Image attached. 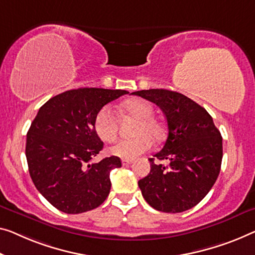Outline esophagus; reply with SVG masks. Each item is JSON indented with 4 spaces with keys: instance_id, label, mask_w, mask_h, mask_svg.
<instances>
[{
    "instance_id": "obj_1",
    "label": "esophagus",
    "mask_w": 255,
    "mask_h": 255,
    "mask_svg": "<svg viewBox=\"0 0 255 255\" xmlns=\"http://www.w3.org/2000/svg\"><path fill=\"white\" fill-rule=\"evenodd\" d=\"M131 162H132L131 159H123V160H121V164H123V166H128V165H130Z\"/></svg>"
}]
</instances>
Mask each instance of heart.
<instances>
[{
  "mask_svg": "<svg viewBox=\"0 0 255 255\" xmlns=\"http://www.w3.org/2000/svg\"><path fill=\"white\" fill-rule=\"evenodd\" d=\"M121 108L129 116L137 119L131 138L120 139L109 149L110 154L124 159H134L152 146V138L161 140L166 135V128L160 120L153 116L154 110L149 102L142 98L126 101ZM95 131L104 142H112L117 137L118 124L111 106L105 105L97 112L94 120Z\"/></svg>",
  "mask_w": 255,
  "mask_h": 255,
  "instance_id": "obj_1",
  "label": "heart"
}]
</instances>
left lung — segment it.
<instances>
[{"label":"left lung","instance_id":"8db88e82","mask_svg":"<svg viewBox=\"0 0 255 255\" xmlns=\"http://www.w3.org/2000/svg\"><path fill=\"white\" fill-rule=\"evenodd\" d=\"M158 105L167 120L164 147L154 154L168 165L155 164L138 187L154 210L181 213L196 206L210 192L222 162V136L203 106L180 93L149 89L131 93Z\"/></svg>","mask_w":255,"mask_h":255}]
</instances>
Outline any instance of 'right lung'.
Segmentation results:
<instances>
[{"instance_id": "add662e5", "label": "right lung", "mask_w": 255, "mask_h": 255, "mask_svg": "<svg viewBox=\"0 0 255 255\" xmlns=\"http://www.w3.org/2000/svg\"><path fill=\"white\" fill-rule=\"evenodd\" d=\"M126 90L79 88L52 97L41 106L27 131L26 159L34 185L52 206L80 214L108 198L110 172L120 158L89 164L103 149L95 131L97 112Z\"/></svg>"}]
</instances>
